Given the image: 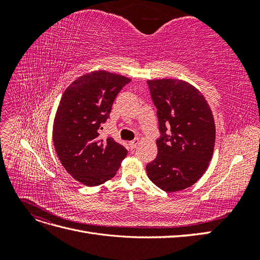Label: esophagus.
<instances>
[{
    "label": "esophagus",
    "mask_w": 260,
    "mask_h": 260,
    "mask_svg": "<svg viewBox=\"0 0 260 260\" xmlns=\"http://www.w3.org/2000/svg\"><path fill=\"white\" fill-rule=\"evenodd\" d=\"M138 144H139V139H135V140H132L129 142V145H130L131 148H136Z\"/></svg>",
    "instance_id": "34e87169"
}]
</instances>
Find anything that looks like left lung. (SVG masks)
Wrapping results in <instances>:
<instances>
[{
	"mask_svg": "<svg viewBox=\"0 0 260 260\" xmlns=\"http://www.w3.org/2000/svg\"><path fill=\"white\" fill-rule=\"evenodd\" d=\"M147 84L160 132L158 153L146 165L147 177L167 193L184 190L208 167L216 139L214 117L203 94L188 82L157 79Z\"/></svg>",
	"mask_w": 260,
	"mask_h": 260,
	"instance_id": "8db88e82",
	"label": "left lung"
}]
</instances>
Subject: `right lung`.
<instances>
[{"label": "right lung", "mask_w": 260, "mask_h": 260, "mask_svg": "<svg viewBox=\"0 0 260 260\" xmlns=\"http://www.w3.org/2000/svg\"><path fill=\"white\" fill-rule=\"evenodd\" d=\"M129 78L98 70L76 79L62 93L53 142L62 166L79 182L95 186L112 179L128 151L113 138L100 139L117 94Z\"/></svg>", "instance_id": "add662e5"}]
</instances>
